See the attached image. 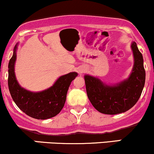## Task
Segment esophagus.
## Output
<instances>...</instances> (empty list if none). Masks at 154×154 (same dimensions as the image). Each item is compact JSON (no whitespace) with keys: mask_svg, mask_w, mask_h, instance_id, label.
<instances>
[{"mask_svg":"<svg viewBox=\"0 0 154 154\" xmlns=\"http://www.w3.org/2000/svg\"><path fill=\"white\" fill-rule=\"evenodd\" d=\"M79 72H83V70H82V69H80V70H79Z\"/></svg>","mask_w":154,"mask_h":154,"instance_id":"34e87169","label":"esophagus"}]
</instances>
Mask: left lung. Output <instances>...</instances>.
Returning a JSON list of instances; mask_svg holds the SVG:
<instances>
[{
    "mask_svg": "<svg viewBox=\"0 0 154 154\" xmlns=\"http://www.w3.org/2000/svg\"><path fill=\"white\" fill-rule=\"evenodd\" d=\"M131 48L134 66L130 77L122 82L108 85L97 77L85 75L86 91L90 101L97 111L105 114H117L128 111L140 97L146 80L142 54L135 42Z\"/></svg>",
    "mask_w": 154,
    "mask_h": 154,
    "instance_id": "8db88e82",
    "label": "left lung"
}]
</instances>
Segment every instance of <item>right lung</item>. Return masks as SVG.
Returning <instances> with one entry per match:
<instances>
[{
	"label": "right lung",
	"instance_id": "right-lung-1",
	"mask_svg": "<svg viewBox=\"0 0 154 154\" xmlns=\"http://www.w3.org/2000/svg\"><path fill=\"white\" fill-rule=\"evenodd\" d=\"M17 45L8 63V85L11 95L17 106L26 115L38 119H47L56 116L61 111L66 99V94L77 72L61 76L54 85L45 91L33 93L21 87L16 79L14 64Z\"/></svg>",
	"mask_w": 154,
	"mask_h": 154
}]
</instances>
